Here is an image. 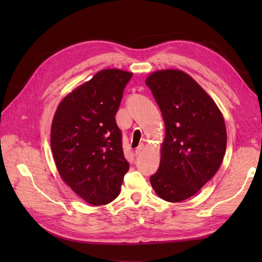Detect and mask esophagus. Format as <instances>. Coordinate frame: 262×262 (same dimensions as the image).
<instances>
[{"mask_svg":"<svg viewBox=\"0 0 262 262\" xmlns=\"http://www.w3.org/2000/svg\"><path fill=\"white\" fill-rule=\"evenodd\" d=\"M144 149H145V145H144V144H140V145H138V147L135 149V155H138V154H141Z\"/></svg>","mask_w":262,"mask_h":262,"instance_id":"1","label":"esophagus"}]
</instances>
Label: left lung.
Returning a JSON list of instances; mask_svg holds the SVG:
<instances>
[{"mask_svg": "<svg viewBox=\"0 0 262 262\" xmlns=\"http://www.w3.org/2000/svg\"><path fill=\"white\" fill-rule=\"evenodd\" d=\"M145 83L165 125L160 166L149 182L160 198L179 203L219 171L226 151L225 121L214 100L186 72L159 70Z\"/></svg>", "mask_w": 262, "mask_h": 262, "instance_id": "obj_1", "label": "left lung"}]
</instances>
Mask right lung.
Returning a JSON list of instances; mask_svg holds the SVG:
<instances>
[{
    "label": "right lung",
    "mask_w": 262,
    "mask_h": 262,
    "mask_svg": "<svg viewBox=\"0 0 262 262\" xmlns=\"http://www.w3.org/2000/svg\"><path fill=\"white\" fill-rule=\"evenodd\" d=\"M133 73L105 69L70 92L55 111L51 146L63 181L93 206L113 202L129 169L115 116Z\"/></svg>",
    "instance_id": "right-lung-1"
}]
</instances>
